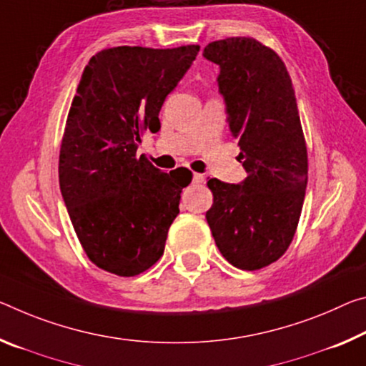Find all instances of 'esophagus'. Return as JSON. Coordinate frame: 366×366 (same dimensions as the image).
I'll return each mask as SVG.
<instances>
[{
    "label": "esophagus",
    "instance_id": "esophagus-1",
    "mask_svg": "<svg viewBox=\"0 0 366 366\" xmlns=\"http://www.w3.org/2000/svg\"><path fill=\"white\" fill-rule=\"evenodd\" d=\"M204 181H205L204 174H199V172L194 174V177H192V182H194V184H202Z\"/></svg>",
    "mask_w": 366,
    "mask_h": 366
}]
</instances>
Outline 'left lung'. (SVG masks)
<instances>
[{
    "label": "left lung",
    "mask_w": 366,
    "mask_h": 366,
    "mask_svg": "<svg viewBox=\"0 0 366 366\" xmlns=\"http://www.w3.org/2000/svg\"><path fill=\"white\" fill-rule=\"evenodd\" d=\"M218 86L247 172L241 184L207 182L214 242L231 265L259 270L280 259L297 233L308 184V152L292 78L274 50L252 37L214 40Z\"/></svg>",
    "instance_id": "1"
}]
</instances>
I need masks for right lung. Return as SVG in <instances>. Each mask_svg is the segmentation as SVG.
<instances>
[{
  "instance_id": "1",
  "label": "right lung",
  "mask_w": 366,
  "mask_h": 366,
  "mask_svg": "<svg viewBox=\"0 0 366 366\" xmlns=\"http://www.w3.org/2000/svg\"><path fill=\"white\" fill-rule=\"evenodd\" d=\"M200 45L104 49L91 58L69 107L58 179L86 256L99 269L135 277L158 262L179 214L185 167L161 172L137 156L144 132Z\"/></svg>"
}]
</instances>
